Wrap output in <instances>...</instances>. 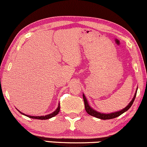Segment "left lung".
<instances>
[{
    "mask_svg": "<svg viewBox=\"0 0 147 147\" xmlns=\"http://www.w3.org/2000/svg\"><path fill=\"white\" fill-rule=\"evenodd\" d=\"M137 90L138 88L136 89V93L134 94V98L131 100V101L129 103V105L126 107L125 108L122 109V110H120V111H115V112H113V113H100V112L96 111V110L94 109L91 107L89 105V102H88L87 98H86L85 96H84V94H82V96H83V100H84V107H85V110L87 112L88 114H89L90 115H92V116L96 117V118L101 119V120H109V119H113L115 118H117L118 117L119 115H122V113H125L129 109V108L131 107V105L134 103V100H135L136 96V94H137Z\"/></svg>",
    "mask_w": 147,
    "mask_h": 147,
    "instance_id": "1",
    "label": "left lung"
}]
</instances>
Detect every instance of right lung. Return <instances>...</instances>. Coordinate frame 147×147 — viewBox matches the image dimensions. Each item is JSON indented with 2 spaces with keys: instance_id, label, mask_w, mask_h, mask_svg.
Segmentation results:
<instances>
[{
  "instance_id": "1",
  "label": "right lung",
  "mask_w": 147,
  "mask_h": 147,
  "mask_svg": "<svg viewBox=\"0 0 147 147\" xmlns=\"http://www.w3.org/2000/svg\"><path fill=\"white\" fill-rule=\"evenodd\" d=\"M60 103L58 104V107H57V109L56 110H55L54 111L52 112L51 113H49V114L48 115H40V116H32V115H27V114H25L24 113H22L21 111H20L19 110H18V111L20 112V113L22 115H25V116H27L29 117V118H33V119H38V120H47V119H49V118H53V117H54L55 115H56L58 113V112L60 111Z\"/></svg>"
}]
</instances>
